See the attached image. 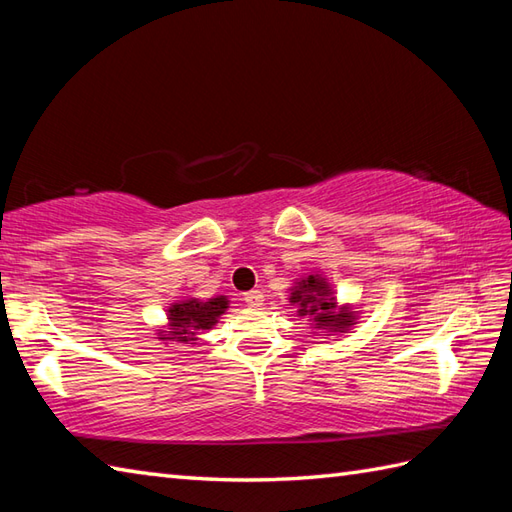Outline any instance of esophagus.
Here are the masks:
<instances>
[{"instance_id": "obj_1", "label": "esophagus", "mask_w": 512, "mask_h": 512, "mask_svg": "<svg viewBox=\"0 0 512 512\" xmlns=\"http://www.w3.org/2000/svg\"><path fill=\"white\" fill-rule=\"evenodd\" d=\"M244 301L248 303L250 308H262L264 306V295L259 290H250L244 295Z\"/></svg>"}]
</instances>
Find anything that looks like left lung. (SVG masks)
Segmentation results:
<instances>
[{"label":"left lung","instance_id":"8db88e82","mask_svg":"<svg viewBox=\"0 0 512 512\" xmlns=\"http://www.w3.org/2000/svg\"><path fill=\"white\" fill-rule=\"evenodd\" d=\"M288 299L290 306H297L299 317L312 321L314 330L321 332L350 330L358 317L352 306H339L328 279L319 273L297 279Z\"/></svg>","mask_w":512,"mask_h":512}]
</instances>
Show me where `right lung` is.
<instances>
[{
	"mask_svg": "<svg viewBox=\"0 0 512 512\" xmlns=\"http://www.w3.org/2000/svg\"><path fill=\"white\" fill-rule=\"evenodd\" d=\"M228 308V299L224 295H217L213 299H182L169 306L167 312V330H158L160 341H176V343H189L198 341L200 330H211Z\"/></svg>",
	"mask_w": 512,
	"mask_h": 512,
	"instance_id": "1",
	"label": "right lung"
}]
</instances>
